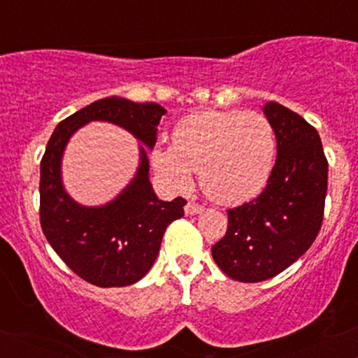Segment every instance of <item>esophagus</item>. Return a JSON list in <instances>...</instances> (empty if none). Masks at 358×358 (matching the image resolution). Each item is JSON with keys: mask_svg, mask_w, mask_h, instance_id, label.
Wrapping results in <instances>:
<instances>
[{"mask_svg": "<svg viewBox=\"0 0 358 358\" xmlns=\"http://www.w3.org/2000/svg\"><path fill=\"white\" fill-rule=\"evenodd\" d=\"M202 210H203L202 205H199L195 202H188L187 205H185V213H187V215H196V213H200Z\"/></svg>", "mask_w": 358, "mask_h": 358, "instance_id": "34e87169", "label": "esophagus"}]
</instances>
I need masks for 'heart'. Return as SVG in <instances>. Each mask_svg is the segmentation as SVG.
<instances>
[{
	"instance_id": "obj_1",
	"label": "heart",
	"mask_w": 358,
	"mask_h": 358,
	"mask_svg": "<svg viewBox=\"0 0 358 358\" xmlns=\"http://www.w3.org/2000/svg\"><path fill=\"white\" fill-rule=\"evenodd\" d=\"M276 156L271 122L259 113L203 110L182 119L173 146L158 141L151 150L156 173L175 190H187L193 171L219 203L254 199L268 183Z\"/></svg>"
}]
</instances>
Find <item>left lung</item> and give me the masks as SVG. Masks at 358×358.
Returning a JSON list of instances; mask_svg holds the SVG:
<instances>
[{
  "label": "left lung",
  "instance_id": "left-lung-1",
  "mask_svg": "<svg viewBox=\"0 0 358 358\" xmlns=\"http://www.w3.org/2000/svg\"><path fill=\"white\" fill-rule=\"evenodd\" d=\"M278 156L257 199L227 210L229 227L212 248L229 278L259 282L296 262L318 236L327 196L328 163L318 131L279 102H266Z\"/></svg>",
  "mask_w": 358,
  "mask_h": 358
}]
</instances>
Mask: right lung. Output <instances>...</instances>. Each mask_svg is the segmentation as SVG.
Here are the masks:
<instances>
[{
  "label": "right lung",
  "mask_w": 358,
  "mask_h": 358,
  "mask_svg": "<svg viewBox=\"0 0 358 358\" xmlns=\"http://www.w3.org/2000/svg\"><path fill=\"white\" fill-rule=\"evenodd\" d=\"M166 109L156 102L110 96L59 122L40 163V224L50 245L77 276L101 287L138 282L155 264L163 234L183 217L182 196L165 202L150 182V159ZM104 120L122 127L142 143L137 173L109 203L82 206L64 190L61 158L82 125Z\"/></svg>",
  "instance_id": "obj_1"
}]
</instances>
